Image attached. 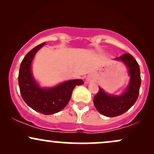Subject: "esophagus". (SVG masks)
I'll use <instances>...</instances> for the list:
<instances>
[{
	"mask_svg": "<svg viewBox=\"0 0 154 154\" xmlns=\"http://www.w3.org/2000/svg\"><path fill=\"white\" fill-rule=\"evenodd\" d=\"M91 80H92V77L91 76H88V77H86V82H90Z\"/></svg>",
	"mask_w": 154,
	"mask_h": 154,
	"instance_id": "34e87169",
	"label": "esophagus"
}]
</instances>
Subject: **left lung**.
Returning <instances> with one entry per match:
<instances>
[{
  "label": "left lung",
  "instance_id": "1",
  "mask_svg": "<svg viewBox=\"0 0 154 154\" xmlns=\"http://www.w3.org/2000/svg\"><path fill=\"white\" fill-rule=\"evenodd\" d=\"M114 60L122 61L125 64L130 79L125 91L119 95L109 94L99 87L93 103L98 112L108 117L121 115L129 110L137 99L141 84L139 65L132 55L123 54Z\"/></svg>",
  "mask_w": 154,
  "mask_h": 154
}]
</instances>
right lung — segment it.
Segmentation results:
<instances>
[{
  "label": "right lung",
  "instance_id": "1",
  "mask_svg": "<svg viewBox=\"0 0 154 154\" xmlns=\"http://www.w3.org/2000/svg\"><path fill=\"white\" fill-rule=\"evenodd\" d=\"M45 45L41 43L26 55L21 63L19 72V86L24 102L33 110L50 115L59 112L67 105L76 85H82L81 79H69L51 87H42L35 79L32 64L35 54Z\"/></svg>",
  "mask_w": 154,
  "mask_h": 154
}]
</instances>
